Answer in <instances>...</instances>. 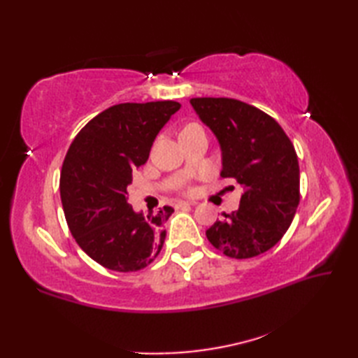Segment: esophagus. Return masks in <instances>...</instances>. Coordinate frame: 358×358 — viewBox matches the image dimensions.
Here are the masks:
<instances>
[{"mask_svg": "<svg viewBox=\"0 0 358 358\" xmlns=\"http://www.w3.org/2000/svg\"><path fill=\"white\" fill-rule=\"evenodd\" d=\"M196 201H192V200H187V201H178L177 204H175V208L180 209V208H186V206H195Z\"/></svg>", "mask_w": 358, "mask_h": 358, "instance_id": "1", "label": "esophagus"}]
</instances>
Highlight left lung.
<instances>
[{"label": "left lung", "instance_id": "8db88e82", "mask_svg": "<svg viewBox=\"0 0 358 358\" xmlns=\"http://www.w3.org/2000/svg\"><path fill=\"white\" fill-rule=\"evenodd\" d=\"M196 115L217 136L223 178L241 187L240 206L206 231L226 257L252 258L273 248L300 201L294 144L268 113L234 98H192Z\"/></svg>", "mask_w": 358, "mask_h": 358}]
</instances>
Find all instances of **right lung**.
<instances>
[{"instance_id":"1","label":"right lung","mask_w":358,"mask_h":358,"mask_svg":"<svg viewBox=\"0 0 358 358\" xmlns=\"http://www.w3.org/2000/svg\"><path fill=\"white\" fill-rule=\"evenodd\" d=\"M180 108L177 101L115 104L90 120L67 150L59 178L66 222L78 246L104 268L140 271L163 248L173 209L135 212L127 186Z\"/></svg>"}]
</instances>
